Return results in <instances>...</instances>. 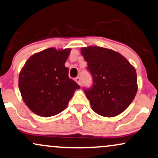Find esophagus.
Wrapping results in <instances>:
<instances>
[{"mask_svg":"<svg viewBox=\"0 0 158 158\" xmlns=\"http://www.w3.org/2000/svg\"><path fill=\"white\" fill-rule=\"evenodd\" d=\"M75 81H76V83H77V84H79L80 86H81V78H80L79 77H76V78L75 79Z\"/></svg>","mask_w":158,"mask_h":158,"instance_id":"34e87169","label":"esophagus"}]
</instances>
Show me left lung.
<instances>
[{
	"label": "left lung",
	"instance_id": "8db88e82",
	"mask_svg": "<svg viewBox=\"0 0 158 158\" xmlns=\"http://www.w3.org/2000/svg\"><path fill=\"white\" fill-rule=\"evenodd\" d=\"M93 85L84 89L92 110L103 117L120 114L131 104L138 91L135 69L123 55L100 46L81 49Z\"/></svg>",
	"mask_w": 158,
	"mask_h": 158
}]
</instances>
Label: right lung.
I'll return each mask as SVG.
<instances>
[{
  "instance_id": "1",
  "label": "right lung",
  "mask_w": 158,
  "mask_h": 158,
  "mask_svg": "<svg viewBox=\"0 0 158 158\" xmlns=\"http://www.w3.org/2000/svg\"><path fill=\"white\" fill-rule=\"evenodd\" d=\"M71 49L49 48L34 54L20 72L18 86L24 103L35 114L56 115L64 111L80 86L69 77L65 62Z\"/></svg>"
}]
</instances>
